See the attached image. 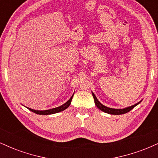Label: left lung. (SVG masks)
<instances>
[{
    "label": "left lung",
    "mask_w": 158,
    "mask_h": 158,
    "mask_svg": "<svg viewBox=\"0 0 158 158\" xmlns=\"http://www.w3.org/2000/svg\"><path fill=\"white\" fill-rule=\"evenodd\" d=\"M92 95H93V97L94 99V102H95L96 106H97L99 110H101L102 111L105 112V113L109 114H114V115H119V114H126L127 112L130 111L131 109H133L136 106H137V105L141 102V101H139V102L136 103L135 105H133V106H128L125 108H108V107L102 105V103L98 100L97 97H96L95 94H94L93 92H92Z\"/></svg>",
    "instance_id": "left-lung-1"
}]
</instances>
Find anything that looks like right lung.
I'll use <instances>...</instances> for the list:
<instances>
[{"label": "right lung", "instance_id": "obj_1", "mask_svg": "<svg viewBox=\"0 0 158 158\" xmlns=\"http://www.w3.org/2000/svg\"><path fill=\"white\" fill-rule=\"evenodd\" d=\"M73 94H74V93H73ZM73 94L71 96V97H70V99H69L68 100L64 103V104L61 105V106H59V107H56V108H51V109L44 110H34V109H32V108H27H27H28L29 110H31V111H32V112H34V113H35L37 114H40V115H49V114H53L56 113H59V112L62 111V110H65L66 108H68V107L70 106V103H71L72 99H73Z\"/></svg>", "mask_w": 158, "mask_h": 158}]
</instances>
